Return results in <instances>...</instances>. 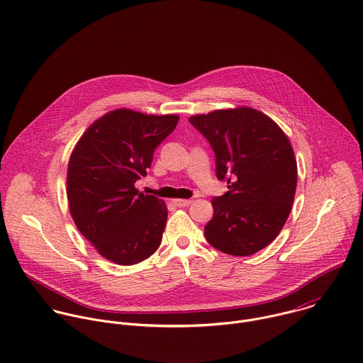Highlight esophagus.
<instances>
[{
	"mask_svg": "<svg viewBox=\"0 0 363 363\" xmlns=\"http://www.w3.org/2000/svg\"><path fill=\"white\" fill-rule=\"evenodd\" d=\"M173 203H174V206H177V207H187V206H190V204L193 203V200H182V199H177V200H174Z\"/></svg>",
	"mask_w": 363,
	"mask_h": 363,
	"instance_id": "1",
	"label": "esophagus"
}]
</instances>
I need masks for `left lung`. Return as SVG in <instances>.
I'll return each instance as SVG.
<instances>
[{
	"instance_id": "1",
	"label": "left lung",
	"mask_w": 363,
	"mask_h": 363,
	"mask_svg": "<svg viewBox=\"0 0 363 363\" xmlns=\"http://www.w3.org/2000/svg\"><path fill=\"white\" fill-rule=\"evenodd\" d=\"M210 142L216 172L228 191L211 200L204 235L216 249L249 256L281 231L293 207L297 162L281 128L250 107L216 110L189 118Z\"/></svg>"
}]
</instances>
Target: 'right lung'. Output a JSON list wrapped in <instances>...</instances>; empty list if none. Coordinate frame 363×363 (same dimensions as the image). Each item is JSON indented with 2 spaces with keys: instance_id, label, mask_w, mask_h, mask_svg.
Segmentation results:
<instances>
[{
  "instance_id": "1",
  "label": "right lung",
  "mask_w": 363,
  "mask_h": 363,
  "mask_svg": "<svg viewBox=\"0 0 363 363\" xmlns=\"http://www.w3.org/2000/svg\"><path fill=\"white\" fill-rule=\"evenodd\" d=\"M179 116H147L128 108L93 122L76 143L67 167V201L82 235L97 252L122 266L149 257L159 247L167 220L163 200L139 193L153 152Z\"/></svg>"
}]
</instances>
